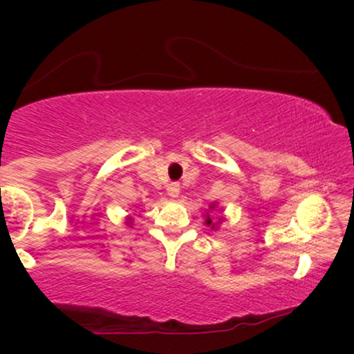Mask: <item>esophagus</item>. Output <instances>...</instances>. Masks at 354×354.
<instances>
[{"mask_svg": "<svg viewBox=\"0 0 354 354\" xmlns=\"http://www.w3.org/2000/svg\"><path fill=\"white\" fill-rule=\"evenodd\" d=\"M167 193L171 198H178V195H180V183H169Z\"/></svg>", "mask_w": 354, "mask_h": 354, "instance_id": "esophagus-1", "label": "esophagus"}]
</instances>
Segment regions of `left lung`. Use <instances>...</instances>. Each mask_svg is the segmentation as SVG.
<instances>
[{"instance_id":"1","label":"left lung","mask_w":354,"mask_h":354,"mask_svg":"<svg viewBox=\"0 0 354 354\" xmlns=\"http://www.w3.org/2000/svg\"><path fill=\"white\" fill-rule=\"evenodd\" d=\"M217 209V203L214 201V203H211L209 205V209H207V212L205 214V224L209 227L211 225V229H217V225L221 224L222 222V219H219V222H212V219H211V214H212V211H216Z\"/></svg>"}]
</instances>
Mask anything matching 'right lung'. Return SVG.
I'll list each match as a JSON object with an SVG mask.
<instances>
[{
  "instance_id": "obj_1",
  "label": "right lung",
  "mask_w": 354,
  "mask_h": 354,
  "mask_svg": "<svg viewBox=\"0 0 354 354\" xmlns=\"http://www.w3.org/2000/svg\"><path fill=\"white\" fill-rule=\"evenodd\" d=\"M132 222H133V217L127 216V219H125V224H127L129 227H132Z\"/></svg>"
}]
</instances>
